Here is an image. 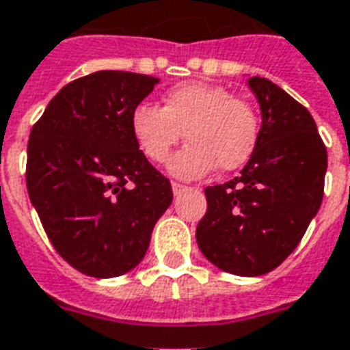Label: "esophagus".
<instances>
[{"mask_svg": "<svg viewBox=\"0 0 350 350\" xmlns=\"http://www.w3.org/2000/svg\"><path fill=\"white\" fill-rule=\"evenodd\" d=\"M172 188H173V193H175V196H178V193H183V191L188 190V186H185V185H178V183H173Z\"/></svg>", "mask_w": 350, "mask_h": 350, "instance_id": "1", "label": "esophagus"}]
</instances>
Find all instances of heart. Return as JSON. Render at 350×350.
I'll list each match as a JSON object with an SVG mask.
<instances>
[{"label":"heart","mask_w":350,"mask_h":350,"mask_svg":"<svg viewBox=\"0 0 350 350\" xmlns=\"http://www.w3.org/2000/svg\"><path fill=\"white\" fill-rule=\"evenodd\" d=\"M186 138L190 144L172 160L175 177L196 178L212 172H234L249 162L260 138V118L245 99L219 85L185 83L164 94V107L136 105L131 133L140 151L164 164Z\"/></svg>","instance_id":"1"}]
</instances>
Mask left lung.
Masks as SVG:
<instances>
[{
	"instance_id": "1",
	"label": "left lung",
	"mask_w": 350,
	"mask_h": 350,
	"mask_svg": "<svg viewBox=\"0 0 350 350\" xmlns=\"http://www.w3.org/2000/svg\"><path fill=\"white\" fill-rule=\"evenodd\" d=\"M262 127L240 177L206 186L196 230L201 253L219 269L258 277L282 264L323 201L327 147L308 110L269 79L251 77Z\"/></svg>"
}]
</instances>
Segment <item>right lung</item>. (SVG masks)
Wrapping results in <instances>:
<instances>
[{"instance_id":"1","label":"right lung","mask_w":350,"mask_h":350,"mask_svg":"<svg viewBox=\"0 0 350 350\" xmlns=\"http://www.w3.org/2000/svg\"><path fill=\"white\" fill-rule=\"evenodd\" d=\"M157 83L114 70L79 77L31 129L29 199L57 253L88 277H120L140 264L173 201L170 180L131 133V112Z\"/></svg>"}]
</instances>
